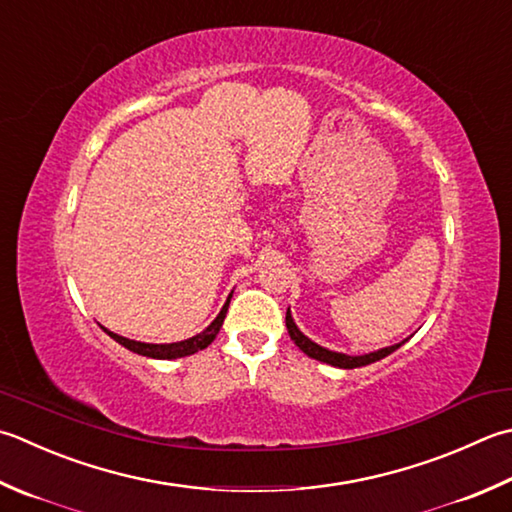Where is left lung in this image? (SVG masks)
<instances>
[{
    "instance_id": "1",
    "label": "left lung",
    "mask_w": 512,
    "mask_h": 512,
    "mask_svg": "<svg viewBox=\"0 0 512 512\" xmlns=\"http://www.w3.org/2000/svg\"><path fill=\"white\" fill-rule=\"evenodd\" d=\"M286 328H288V335L293 342L299 346L302 353H306L308 357L317 359V362H324L330 366H337V368H359V366H368L373 362H379V359H384L386 355L395 353V350L402 346V344H395V346H388L382 350H375V353H368V355H359V357H350L344 353H333V350H326L322 346H317L315 342H310V339L299 330L293 322V317H290V310H286Z\"/></svg>"
}]
</instances>
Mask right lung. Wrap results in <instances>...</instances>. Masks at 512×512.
Segmentation results:
<instances>
[{
  "label": "right lung",
  "mask_w": 512,
  "mask_h": 512,
  "mask_svg": "<svg viewBox=\"0 0 512 512\" xmlns=\"http://www.w3.org/2000/svg\"><path fill=\"white\" fill-rule=\"evenodd\" d=\"M230 304V297L226 299V304L222 308V313L215 317V322L210 324L204 333H199L195 337L186 339V342H177V344H142V342H135V339H126L122 335H115L106 330V333L115 339L117 344L126 346L128 350H133L137 355H144V357H153V359H177V357H186V355H193L197 350H204L206 346H210V342L217 337L219 328L224 324V317H226V310Z\"/></svg>",
  "instance_id": "1"
}]
</instances>
